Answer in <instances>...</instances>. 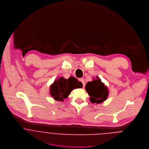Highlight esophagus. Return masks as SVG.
<instances>
[{
  "instance_id": "1",
  "label": "esophagus",
  "mask_w": 149,
  "mask_h": 149,
  "mask_svg": "<svg viewBox=\"0 0 149 149\" xmlns=\"http://www.w3.org/2000/svg\"><path fill=\"white\" fill-rule=\"evenodd\" d=\"M79 81H81V83L83 84V87H84V85H85V81H84V79L81 78V79H79Z\"/></svg>"
}]
</instances>
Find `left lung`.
I'll return each instance as SVG.
<instances>
[{"instance_id": "8db88e82", "label": "left lung", "mask_w": 149, "mask_h": 149, "mask_svg": "<svg viewBox=\"0 0 149 149\" xmlns=\"http://www.w3.org/2000/svg\"><path fill=\"white\" fill-rule=\"evenodd\" d=\"M85 88L90 96V101L93 103H102L106 100L109 95L107 87L101 81L98 77H97V80L88 82Z\"/></svg>"}]
</instances>
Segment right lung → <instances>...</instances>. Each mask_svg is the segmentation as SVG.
Here are the masks:
<instances>
[{
  "label": "right lung",
  "instance_id": "right-lung-1",
  "mask_svg": "<svg viewBox=\"0 0 149 149\" xmlns=\"http://www.w3.org/2000/svg\"><path fill=\"white\" fill-rule=\"evenodd\" d=\"M83 84L77 79L70 76L68 79L61 77L55 80L50 86V94L54 99L58 101H63L74 88H82Z\"/></svg>",
  "mask_w": 149,
  "mask_h": 149
}]
</instances>
